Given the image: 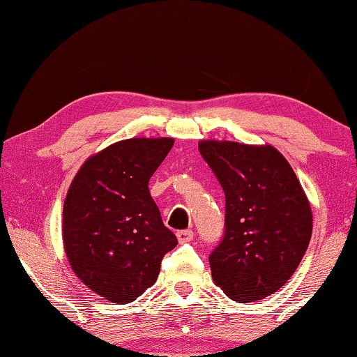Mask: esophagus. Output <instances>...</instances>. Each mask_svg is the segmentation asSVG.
Here are the masks:
<instances>
[{
	"mask_svg": "<svg viewBox=\"0 0 357 357\" xmlns=\"http://www.w3.org/2000/svg\"><path fill=\"white\" fill-rule=\"evenodd\" d=\"M176 236H178V241L181 244L189 243V241L193 239V231L192 229H181V231L176 233Z\"/></svg>",
	"mask_w": 357,
	"mask_h": 357,
	"instance_id": "1",
	"label": "esophagus"
}]
</instances>
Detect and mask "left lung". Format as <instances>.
Returning <instances> with one entry per match:
<instances>
[{
  "mask_svg": "<svg viewBox=\"0 0 357 357\" xmlns=\"http://www.w3.org/2000/svg\"><path fill=\"white\" fill-rule=\"evenodd\" d=\"M198 149L225 192V231L211 274L229 299L253 302L282 288L312 238L309 200L275 148L206 140Z\"/></svg>",
  "mask_w": 357,
  "mask_h": 357,
  "instance_id": "obj_1",
  "label": "left lung"
}]
</instances>
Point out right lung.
<instances>
[{
    "label": "right lung",
    "instance_id": "right-lung-1",
    "mask_svg": "<svg viewBox=\"0 0 357 357\" xmlns=\"http://www.w3.org/2000/svg\"><path fill=\"white\" fill-rule=\"evenodd\" d=\"M173 138H129L84 162L63 208V241L84 285L129 304L157 280L178 239L162 222L148 183Z\"/></svg>",
    "mask_w": 357,
    "mask_h": 357
}]
</instances>
